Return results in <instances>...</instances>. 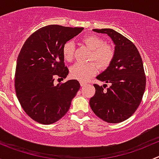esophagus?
<instances>
[{
    "mask_svg": "<svg viewBox=\"0 0 159 159\" xmlns=\"http://www.w3.org/2000/svg\"><path fill=\"white\" fill-rule=\"evenodd\" d=\"M80 84H81V87H84V85H86V84H87V83L84 82V81H80Z\"/></svg>",
    "mask_w": 159,
    "mask_h": 159,
    "instance_id": "1",
    "label": "esophagus"
}]
</instances>
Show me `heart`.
I'll list each match as a JSON object with an SVG mask.
<instances>
[{
	"mask_svg": "<svg viewBox=\"0 0 159 159\" xmlns=\"http://www.w3.org/2000/svg\"><path fill=\"white\" fill-rule=\"evenodd\" d=\"M83 43L91 50L90 60L94 61L100 68L105 69L111 65L115 56V50L111 45L105 44V41L96 35H88L82 39ZM75 46L72 41H67L62 48V54L66 61L70 62L75 57ZM94 62L88 64L76 63L70 68V75L75 79L86 81L94 76L98 70Z\"/></svg>",
	"mask_w": 159,
	"mask_h": 159,
	"instance_id": "obj_1",
	"label": "heart"
}]
</instances>
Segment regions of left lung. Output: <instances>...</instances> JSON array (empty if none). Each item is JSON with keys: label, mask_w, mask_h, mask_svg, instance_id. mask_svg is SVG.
I'll use <instances>...</instances> for the list:
<instances>
[{"label": "left lung", "mask_w": 159, "mask_h": 159, "mask_svg": "<svg viewBox=\"0 0 159 159\" xmlns=\"http://www.w3.org/2000/svg\"><path fill=\"white\" fill-rule=\"evenodd\" d=\"M106 34L115 44L111 65L96 78L110 87L94 84L95 94L90 99L91 110L108 123H119L130 118L142 102L145 90L143 62L137 48L128 38L110 28L93 29Z\"/></svg>", "instance_id": "1"}]
</instances>
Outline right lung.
I'll list each match as a JSON object with an SVG mask.
<instances>
[{"mask_svg": "<svg viewBox=\"0 0 159 159\" xmlns=\"http://www.w3.org/2000/svg\"><path fill=\"white\" fill-rule=\"evenodd\" d=\"M83 28L48 25L26 40L17 60L15 91L22 108L37 122L51 125L69 110L80 89L77 80L54 84V78H66L62 48Z\"/></svg>", "mask_w": 159, "mask_h": 159, "instance_id": "right-lung-1", "label": "right lung"}]
</instances>
